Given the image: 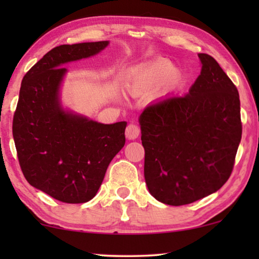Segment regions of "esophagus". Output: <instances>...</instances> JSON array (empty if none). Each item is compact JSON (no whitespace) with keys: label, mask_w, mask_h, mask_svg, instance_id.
Returning a JSON list of instances; mask_svg holds the SVG:
<instances>
[{"label":"esophagus","mask_w":259,"mask_h":259,"mask_svg":"<svg viewBox=\"0 0 259 259\" xmlns=\"http://www.w3.org/2000/svg\"><path fill=\"white\" fill-rule=\"evenodd\" d=\"M140 134V127L136 125V123H130L126 127V138L130 140H134L139 137Z\"/></svg>","instance_id":"obj_1"}]
</instances>
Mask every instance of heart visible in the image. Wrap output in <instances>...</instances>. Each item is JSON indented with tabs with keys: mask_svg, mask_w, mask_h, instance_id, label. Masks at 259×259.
<instances>
[{
	"mask_svg": "<svg viewBox=\"0 0 259 259\" xmlns=\"http://www.w3.org/2000/svg\"><path fill=\"white\" fill-rule=\"evenodd\" d=\"M179 74L171 61L165 59L157 60L131 72L126 77V87L133 94H144L151 92L162 81L166 88L177 83Z\"/></svg>",
	"mask_w": 259,
	"mask_h": 259,
	"instance_id": "b5f03b06",
	"label": "heart"
}]
</instances>
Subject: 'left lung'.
<instances>
[{"label":"left lung","instance_id":"obj_1","mask_svg":"<svg viewBox=\"0 0 259 259\" xmlns=\"http://www.w3.org/2000/svg\"><path fill=\"white\" fill-rule=\"evenodd\" d=\"M184 97L148 105L139 122L148 191L180 206L215 192L231 176L242 139L237 87L211 55Z\"/></svg>","mask_w":259,"mask_h":259}]
</instances>
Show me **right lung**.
<instances>
[{
	"instance_id": "obj_1",
	"label": "right lung",
	"mask_w": 259,
	"mask_h": 259,
	"mask_svg": "<svg viewBox=\"0 0 259 259\" xmlns=\"http://www.w3.org/2000/svg\"><path fill=\"white\" fill-rule=\"evenodd\" d=\"M108 41L61 45L23 76L13 119V137L24 178L63 203L91 200L112 159L125 145L127 122L105 125L63 111L59 90L63 63L90 58Z\"/></svg>"
}]
</instances>
